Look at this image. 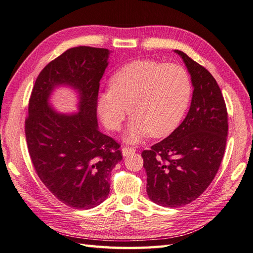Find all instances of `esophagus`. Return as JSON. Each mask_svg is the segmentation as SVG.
Listing matches in <instances>:
<instances>
[{
	"instance_id": "1",
	"label": "esophagus",
	"mask_w": 253,
	"mask_h": 253,
	"mask_svg": "<svg viewBox=\"0 0 253 253\" xmlns=\"http://www.w3.org/2000/svg\"><path fill=\"white\" fill-rule=\"evenodd\" d=\"M134 152H135V150H134V148H132V147H123L122 148L123 156H128V155L133 154Z\"/></svg>"
}]
</instances>
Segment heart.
<instances>
[{
    "label": "heart",
    "instance_id": "1",
    "mask_svg": "<svg viewBox=\"0 0 253 253\" xmlns=\"http://www.w3.org/2000/svg\"><path fill=\"white\" fill-rule=\"evenodd\" d=\"M191 82L184 67L173 63L134 61L115 71L110 89L97 97L96 108L108 129L119 130L132 116L124 139L138 143L150 133L159 138L177 127L188 107Z\"/></svg>",
    "mask_w": 253,
    "mask_h": 253
}]
</instances>
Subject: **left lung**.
<instances>
[{
  "label": "left lung",
  "instance_id": "1",
  "mask_svg": "<svg viewBox=\"0 0 253 253\" xmlns=\"http://www.w3.org/2000/svg\"><path fill=\"white\" fill-rule=\"evenodd\" d=\"M174 52L191 77L190 109L169 137L142 152L147 196L165 207L189 204L206 190L219 170L228 137V112L215 78L182 51Z\"/></svg>",
  "mask_w": 253,
  "mask_h": 253
}]
</instances>
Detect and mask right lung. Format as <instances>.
I'll return each instance as SVG.
<instances>
[{"label": "right lung", "instance_id": "1", "mask_svg": "<svg viewBox=\"0 0 253 253\" xmlns=\"http://www.w3.org/2000/svg\"><path fill=\"white\" fill-rule=\"evenodd\" d=\"M110 51L75 47L38 75L29 101L25 137L38 177L61 202L89 210L110 192L109 179L122 160L120 144L99 131L96 101ZM67 85L80 97L77 114L57 113L48 102L54 88Z\"/></svg>", "mask_w": 253, "mask_h": 253}]
</instances>
